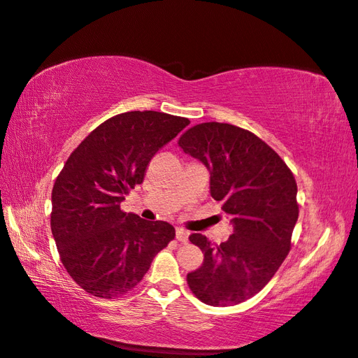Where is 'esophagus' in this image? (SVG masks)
Listing matches in <instances>:
<instances>
[{"instance_id":"1","label":"esophagus","mask_w":358,"mask_h":358,"mask_svg":"<svg viewBox=\"0 0 358 358\" xmlns=\"http://www.w3.org/2000/svg\"><path fill=\"white\" fill-rule=\"evenodd\" d=\"M175 235H177V240L181 241V243H187V240H189V232L185 231L183 227H177Z\"/></svg>"}]
</instances>
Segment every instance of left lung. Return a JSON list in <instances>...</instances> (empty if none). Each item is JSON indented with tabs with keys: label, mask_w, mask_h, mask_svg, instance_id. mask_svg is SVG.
Returning <instances> with one entry per match:
<instances>
[{
	"label": "left lung",
	"mask_w": 358,
	"mask_h": 358,
	"mask_svg": "<svg viewBox=\"0 0 358 358\" xmlns=\"http://www.w3.org/2000/svg\"><path fill=\"white\" fill-rule=\"evenodd\" d=\"M178 146L206 164L212 199L222 201L234 224L222 245L201 234L189 237L204 262L187 273V285L206 305H238L269 283L291 250L299 218L294 173L262 138L234 124L192 126Z\"/></svg>",
	"instance_id": "obj_1"
}]
</instances>
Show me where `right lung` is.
Wrapping results in <instances>:
<instances>
[{
	"label": "right lung",
	"instance_id": "1",
	"mask_svg": "<svg viewBox=\"0 0 358 358\" xmlns=\"http://www.w3.org/2000/svg\"><path fill=\"white\" fill-rule=\"evenodd\" d=\"M189 123L155 110L120 113L94 129L58 173L52 234L67 273L90 295L127 294L173 240V226L126 214L120 203L143 183L152 157Z\"/></svg>",
	"mask_w": 358,
	"mask_h": 358
}]
</instances>
